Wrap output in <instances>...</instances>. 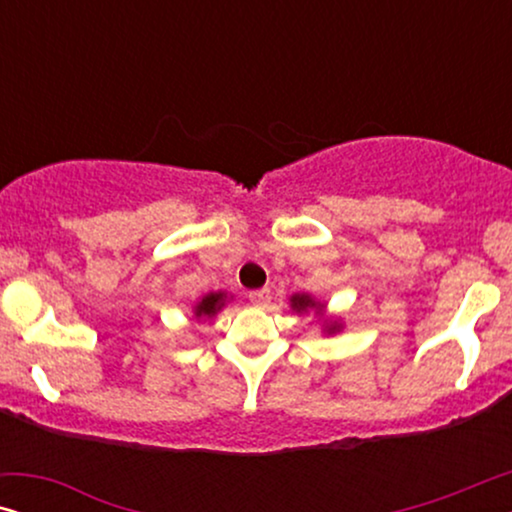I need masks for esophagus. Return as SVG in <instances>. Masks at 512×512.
<instances>
[{"instance_id": "1", "label": "esophagus", "mask_w": 512, "mask_h": 512, "mask_svg": "<svg viewBox=\"0 0 512 512\" xmlns=\"http://www.w3.org/2000/svg\"><path fill=\"white\" fill-rule=\"evenodd\" d=\"M249 300H251V305H256V307L268 305V303H270V289L251 291V293H249Z\"/></svg>"}]
</instances>
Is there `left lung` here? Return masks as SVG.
I'll return each instance as SVG.
<instances>
[{"label":"left lung","instance_id":"1","mask_svg":"<svg viewBox=\"0 0 512 512\" xmlns=\"http://www.w3.org/2000/svg\"><path fill=\"white\" fill-rule=\"evenodd\" d=\"M289 305H291V310L298 314V317H300V314L314 312V317H319L321 333L335 335V333H340L342 328H345V324H342L340 317H328L324 300H317L314 296H310V293H293V296L289 298Z\"/></svg>","mask_w":512,"mask_h":512}]
</instances>
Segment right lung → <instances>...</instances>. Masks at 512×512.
Segmentation results:
<instances>
[{
	"label": "right lung",
	"instance_id": "right-lung-1",
	"mask_svg": "<svg viewBox=\"0 0 512 512\" xmlns=\"http://www.w3.org/2000/svg\"><path fill=\"white\" fill-rule=\"evenodd\" d=\"M230 300H233V296H230L228 291H209L202 296L198 303L193 305V319L198 321H209L214 319L216 314H219L223 307H226Z\"/></svg>",
	"mask_w": 512,
	"mask_h": 512
}]
</instances>
